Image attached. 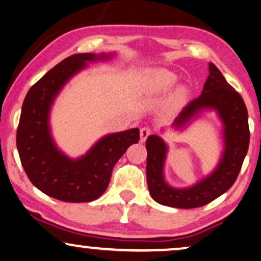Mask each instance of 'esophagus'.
Listing matches in <instances>:
<instances>
[{
	"mask_svg": "<svg viewBox=\"0 0 261 261\" xmlns=\"http://www.w3.org/2000/svg\"><path fill=\"white\" fill-rule=\"evenodd\" d=\"M149 134H151V129H149V128H147V127L141 128V129H140V140H141V142L146 141V139L148 138Z\"/></svg>",
	"mask_w": 261,
	"mask_h": 261,
	"instance_id": "34e87169",
	"label": "esophagus"
}]
</instances>
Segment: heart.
Instances as JSON below:
<instances>
[{
  "mask_svg": "<svg viewBox=\"0 0 261 261\" xmlns=\"http://www.w3.org/2000/svg\"><path fill=\"white\" fill-rule=\"evenodd\" d=\"M178 78L176 74L166 69L148 70L142 74L139 82L138 89L141 95L147 97H159L173 88ZM188 98V89L185 87H178L165 103L164 110L169 115L177 113Z\"/></svg>",
  "mask_w": 261,
  "mask_h": 261,
  "instance_id": "b5f03b06",
  "label": "heart"
}]
</instances>
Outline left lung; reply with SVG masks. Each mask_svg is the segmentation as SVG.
<instances>
[{"label":"left lung","mask_w":261,"mask_h":261,"mask_svg":"<svg viewBox=\"0 0 261 261\" xmlns=\"http://www.w3.org/2000/svg\"><path fill=\"white\" fill-rule=\"evenodd\" d=\"M205 110H215L223 124L224 148L215 170L189 188H173L164 177L167 145L158 135L146 140V177L149 194L159 204L191 209L210 203L229 190L240 172L248 151V113L239 92L230 87L221 71L209 64V76L202 94L191 101L176 117L172 127L185 128Z\"/></svg>","instance_id":"obj_1"}]
</instances>
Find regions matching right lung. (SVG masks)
<instances>
[{
  "label": "right lung",
  "mask_w": 261,
  "mask_h": 261,
  "mask_svg": "<svg viewBox=\"0 0 261 261\" xmlns=\"http://www.w3.org/2000/svg\"><path fill=\"white\" fill-rule=\"evenodd\" d=\"M114 53H80L67 57L40 78L24 97L16 146L32 184L64 202L97 199L108 188L114 166L130 145L138 144L139 128L108 134L84 155L72 159L57 147L49 128V112L67 82L88 63L110 59Z\"/></svg>",
  "instance_id": "1"
}]
</instances>
